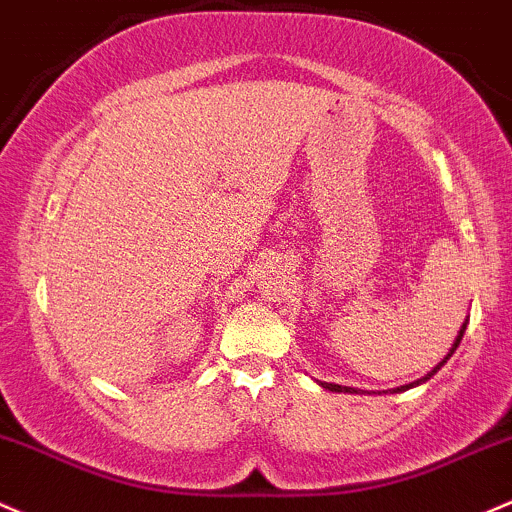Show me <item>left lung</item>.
<instances>
[{"label": "left lung", "mask_w": 512, "mask_h": 512, "mask_svg": "<svg viewBox=\"0 0 512 512\" xmlns=\"http://www.w3.org/2000/svg\"><path fill=\"white\" fill-rule=\"evenodd\" d=\"M466 324H469V321H464V326H461L459 336H456L454 346H451V348H449V353H446V355H444V358H441V360H439V363H437V365H434V368H432V370H429V373H427V375H424V378L414 380V383H410V385H400V387H392V390H390V392H405V390H410V387H417V385L427 383V380H429V378H432V375H437V373H439V370H441V368H444V363H446V360H449V358H451V355H454V351H456V348H459L461 338H464ZM321 385H324V387H326V390H331V392H358V390H355V387H346V385H336V383H321Z\"/></svg>", "instance_id": "left-lung-1"}]
</instances>
